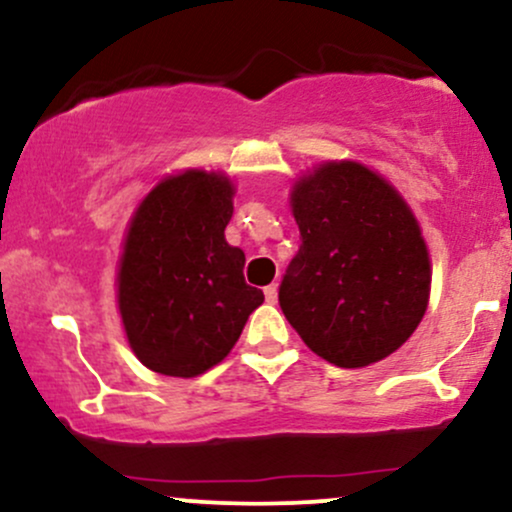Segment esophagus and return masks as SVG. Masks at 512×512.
<instances>
[{"label": "esophagus", "mask_w": 512, "mask_h": 512, "mask_svg": "<svg viewBox=\"0 0 512 512\" xmlns=\"http://www.w3.org/2000/svg\"><path fill=\"white\" fill-rule=\"evenodd\" d=\"M264 298H267V303H276V298H279V289H276V284L264 286Z\"/></svg>", "instance_id": "obj_1"}]
</instances>
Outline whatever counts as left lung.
Returning a JSON list of instances; mask_svg holds the SVG:
<instances>
[{"label":"left lung","instance_id":"8db88e82","mask_svg":"<svg viewBox=\"0 0 512 512\" xmlns=\"http://www.w3.org/2000/svg\"><path fill=\"white\" fill-rule=\"evenodd\" d=\"M291 211L301 248L279 286L286 320L334 366L383 361L419 327L431 291L407 202L361 163L332 161L293 185Z\"/></svg>","mask_w":512,"mask_h":512}]
</instances>
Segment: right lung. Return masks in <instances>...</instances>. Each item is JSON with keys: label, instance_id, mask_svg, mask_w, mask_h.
Returning a JSON list of instances; mask_svg holds the SVG:
<instances>
[{"label": "right lung", "instance_id": "right-lung-1", "mask_svg": "<svg viewBox=\"0 0 512 512\" xmlns=\"http://www.w3.org/2000/svg\"><path fill=\"white\" fill-rule=\"evenodd\" d=\"M233 185L185 170L134 211L117 269L129 346L154 373L195 378L221 363L264 293L245 284V255L226 243Z\"/></svg>", "mask_w": 512, "mask_h": 512}]
</instances>
